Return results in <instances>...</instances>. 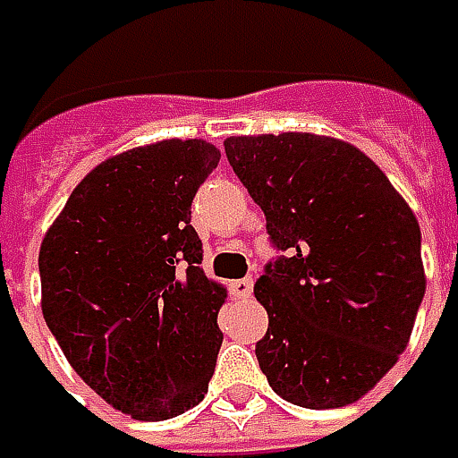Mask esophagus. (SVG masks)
Returning <instances> with one entry per match:
<instances>
[{"label": "esophagus", "instance_id": "obj_1", "mask_svg": "<svg viewBox=\"0 0 458 458\" xmlns=\"http://www.w3.org/2000/svg\"><path fill=\"white\" fill-rule=\"evenodd\" d=\"M229 288H232V293H234L237 298H250V295H252V288H255V280H252V277H239V280H234Z\"/></svg>", "mask_w": 458, "mask_h": 458}]
</instances>
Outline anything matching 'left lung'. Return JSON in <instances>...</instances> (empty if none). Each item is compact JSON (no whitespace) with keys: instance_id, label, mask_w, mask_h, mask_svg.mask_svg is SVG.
<instances>
[{"instance_id":"left-lung-1","label":"left lung","mask_w":458,"mask_h":458,"mask_svg":"<svg viewBox=\"0 0 458 458\" xmlns=\"http://www.w3.org/2000/svg\"><path fill=\"white\" fill-rule=\"evenodd\" d=\"M224 150L280 252L255 285L270 316L259 369L301 408L360 400L405 352L426 293L411 206L342 140L229 137Z\"/></svg>"}]
</instances>
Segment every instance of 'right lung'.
I'll return each instance as SVG.
<instances>
[{"instance_id":"add662e5","label":"right lung","mask_w":458,"mask_h":458,"mask_svg":"<svg viewBox=\"0 0 458 458\" xmlns=\"http://www.w3.org/2000/svg\"><path fill=\"white\" fill-rule=\"evenodd\" d=\"M203 140H165L97 165L40 247L43 316L79 377L116 411L165 420L199 405L226 298L201 267L196 191L219 165Z\"/></svg>"}]
</instances>
